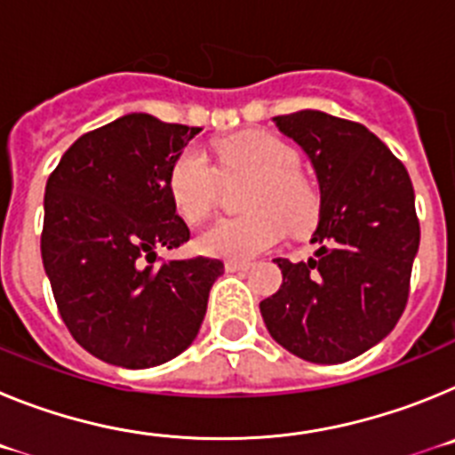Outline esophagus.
Instances as JSON below:
<instances>
[{"label":"esophagus","instance_id":"esophagus-1","mask_svg":"<svg viewBox=\"0 0 455 455\" xmlns=\"http://www.w3.org/2000/svg\"><path fill=\"white\" fill-rule=\"evenodd\" d=\"M251 268V264L248 262H225V271L228 273H243Z\"/></svg>","mask_w":455,"mask_h":455}]
</instances>
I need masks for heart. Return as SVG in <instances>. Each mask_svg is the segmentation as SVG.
I'll return each instance as SVG.
<instances>
[{
    "instance_id": "1",
    "label": "heart",
    "mask_w": 455,
    "mask_h": 455,
    "mask_svg": "<svg viewBox=\"0 0 455 455\" xmlns=\"http://www.w3.org/2000/svg\"><path fill=\"white\" fill-rule=\"evenodd\" d=\"M216 155L219 171L200 148L188 146L175 156L168 171L172 207L187 223H200L214 209L220 175L252 178L241 200L248 214L209 225L198 236L203 255L246 262L280 243L287 235V225L293 232H305L316 223L319 198L307 180L296 172L299 152L283 139L248 132L216 143Z\"/></svg>"
}]
</instances>
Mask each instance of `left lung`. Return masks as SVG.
<instances>
[{
	"label": "left lung",
	"instance_id": "obj_1",
	"mask_svg": "<svg viewBox=\"0 0 455 455\" xmlns=\"http://www.w3.org/2000/svg\"><path fill=\"white\" fill-rule=\"evenodd\" d=\"M315 166L321 212L307 262L277 257L283 284L259 303L268 332L307 363L353 360L403 315L419 248L415 191L403 164L360 123L323 111L275 116Z\"/></svg>",
	"mask_w": 455,
	"mask_h": 455
}]
</instances>
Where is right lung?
<instances>
[{
	"label": "right lung",
	"instance_id": "add662e5",
	"mask_svg": "<svg viewBox=\"0 0 455 455\" xmlns=\"http://www.w3.org/2000/svg\"><path fill=\"white\" fill-rule=\"evenodd\" d=\"M200 127L127 114L79 136L45 187L43 267L79 347L104 363L148 369L191 347L220 259L155 267L188 241L168 171Z\"/></svg>",
	"mask_w": 455,
	"mask_h": 455
}]
</instances>
